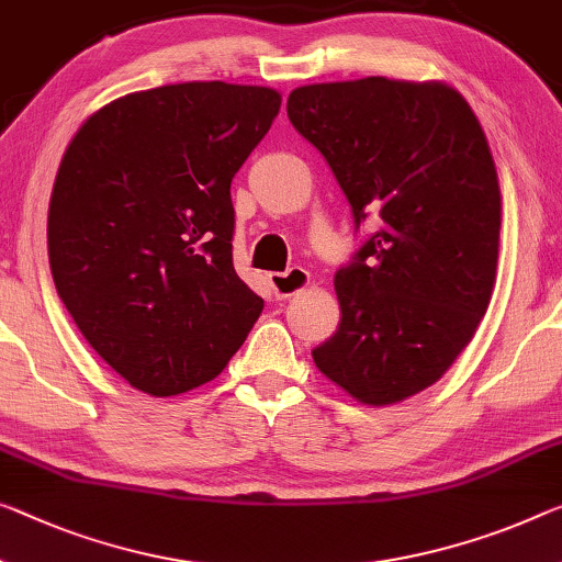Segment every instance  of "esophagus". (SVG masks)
<instances>
[{
	"label": "esophagus",
	"instance_id": "1",
	"mask_svg": "<svg viewBox=\"0 0 562 562\" xmlns=\"http://www.w3.org/2000/svg\"><path fill=\"white\" fill-rule=\"evenodd\" d=\"M308 271L306 269H289L286 273H271L269 276V283H271V289H273V293L279 299H291V296H296L299 291H304L306 286H308Z\"/></svg>",
	"mask_w": 562,
	"mask_h": 562
}]
</instances>
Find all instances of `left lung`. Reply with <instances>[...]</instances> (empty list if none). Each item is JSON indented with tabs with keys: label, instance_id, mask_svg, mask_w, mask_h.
Masks as SVG:
<instances>
[{
	"label": "left lung",
	"instance_id": "8db88e82",
	"mask_svg": "<svg viewBox=\"0 0 562 562\" xmlns=\"http://www.w3.org/2000/svg\"><path fill=\"white\" fill-rule=\"evenodd\" d=\"M286 112L329 162L357 226L382 218L336 271L341 324L311 357L359 404L409 400L454 364L495 291L503 195L485 131L439 80L304 85Z\"/></svg>",
	"mask_w": 562,
	"mask_h": 562
}]
</instances>
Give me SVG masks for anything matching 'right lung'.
I'll return each instance as SVG.
<instances>
[{"instance_id": "obj_1", "label": "right lung", "mask_w": 562, "mask_h": 562, "mask_svg": "<svg viewBox=\"0 0 562 562\" xmlns=\"http://www.w3.org/2000/svg\"><path fill=\"white\" fill-rule=\"evenodd\" d=\"M281 92L180 82L85 120L49 198L52 279L90 347L150 396L221 374L263 299L233 269L231 180Z\"/></svg>"}]
</instances>
